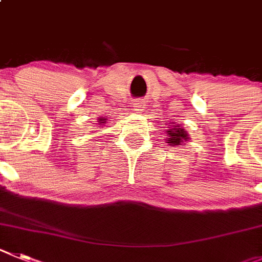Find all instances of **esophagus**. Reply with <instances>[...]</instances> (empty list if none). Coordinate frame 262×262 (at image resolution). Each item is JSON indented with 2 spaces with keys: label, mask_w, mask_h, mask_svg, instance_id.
<instances>
[{
  "label": "esophagus",
  "mask_w": 262,
  "mask_h": 262,
  "mask_svg": "<svg viewBox=\"0 0 262 262\" xmlns=\"http://www.w3.org/2000/svg\"><path fill=\"white\" fill-rule=\"evenodd\" d=\"M145 108H146V103L143 102V100H141V99H138V100H134L133 110L136 111V112H142Z\"/></svg>",
  "instance_id": "1"
}]
</instances>
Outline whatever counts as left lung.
<instances>
[{"label":"left lung","mask_w":262,"mask_h":262,"mask_svg":"<svg viewBox=\"0 0 262 262\" xmlns=\"http://www.w3.org/2000/svg\"><path fill=\"white\" fill-rule=\"evenodd\" d=\"M166 133H167L166 140L168 141L167 143H169L171 146H183L184 141H188V138H189V137H188V132L180 125L169 126V128L166 130Z\"/></svg>","instance_id":"left-lung-1"}]
</instances>
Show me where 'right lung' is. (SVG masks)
Segmentation results:
<instances>
[{"label":"right lung","instance_id":"1","mask_svg":"<svg viewBox=\"0 0 262 262\" xmlns=\"http://www.w3.org/2000/svg\"><path fill=\"white\" fill-rule=\"evenodd\" d=\"M105 119H99V122H104Z\"/></svg>","mask_w":262,"mask_h":262}]
</instances>
